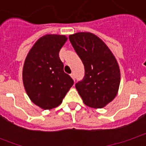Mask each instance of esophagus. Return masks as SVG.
I'll list each match as a JSON object with an SVG mask.
<instances>
[{
    "instance_id": "esophagus-1",
    "label": "esophagus",
    "mask_w": 146,
    "mask_h": 146,
    "mask_svg": "<svg viewBox=\"0 0 146 146\" xmlns=\"http://www.w3.org/2000/svg\"><path fill=\"white\" fill-rule=\"evenodd\" d=\"M70 76H71V77H72V78H73V80H74V78H75V76H74V73H71V74H70Z\"/></svg>"
}]
</instances>
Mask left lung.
I'll return each instance as SVG.
<instances>
[{"mask_svg": "<svg viewBox=\"0 0 146 146\" xmlns=\"http://www.w3.org/2000/svg\"><path fill=\"white\" fill-rule=\"evenodd\" d=\"M69 39L85 70L84 79L76 84L77 92L86 106L105 107L119 90L120 71L116 58L94 33L80 32L70 35Z\"/></svg>", "mask_w": 146, "mask_h": 146, "instance_id": "8db88e82", "label": "left lung"}]
</instances>
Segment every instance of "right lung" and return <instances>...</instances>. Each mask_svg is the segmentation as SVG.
Instances as JSON below:
<instances>
[{
	"instance_id": "add662e5",
	"label": "right lung",
	"mask_w": 146,
	"mask_h": 146,
	"mask_svg": "<svg viewBox=\"0 0 146 146\" xmlns=\"http://www.w3.org/2000/svg\"><path fill=\"white\" fill-rule=\"evenodd\" d=\"M65 35L47 34L39 38L25 59L23 81L30 100L43 110H51L62 102L73 85L64 72L59 51L66 42Z\"/></svg>"
}]
</instances>
